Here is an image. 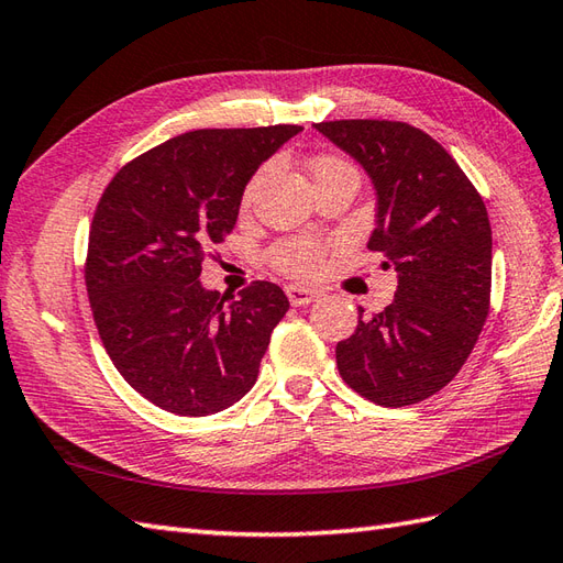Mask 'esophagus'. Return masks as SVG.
<instances>
[{
    "label": "esophagus",
    "instance_id": "34e87169",
    "mask_svg": "<svg viewBox=\"0 0 563 563\" xmlns=\"http://www.w3.org/2000/svg\"><path fill=\"white\" fill-rule=\"evenodd\" d=\"M285 292H287V297H290L292 307H307L319 299L317 290H311V287H302V285H287Z\"/></svg>",
    "mask_w": 563,
    "mask_h": 563
}]
</instances>
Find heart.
Segmentation results:
<instances>
[{"mask_svg": "<svg viewBox=\"0 0 563 563\" xmlns=\"http://www.w3.org/2000/svg\"><path fill=\"white\" fill-rule=\"evenodd\" d=\"M335 167H350L347 163L338 161V158H319L313 161L311 165V175H321L325 169H335ZM256 181L254 179L250 187L244 191V201L252 199V194L256 189ZM321 254H323V246L313 240H290V242H283L278 244L276 250H273L271 258L273 264H276L283 273L287 276H297V278H307L311 273H317L319 264H321Z\"/></svg>", "mask_w": 563, "mask_h": 563, "instance_id": "b5f03b06", "label": "heart"}]
</instances>
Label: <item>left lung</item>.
Returning a JSON list of instances; mask_svg holds the SVG:
<instances>
[{
    "label": "left lung",
    "instance_id": "obj_1",
    "mask_svg": "<svg viewBox=\"0 0 563 563\" xmlns=\"http://www.w3.org/2000/svg\"><path fill=\"white\" fill-rule=\"evenodd\" d=\"M362 165L376 191L367 246L398 271L394 302L357 321L335 347L338 372L360 396L402 408L446 386L489 313L487 208L446 148L405 122L313 124ZM364 311V309H360Z\"/></svg>",
    "mask_w": 563,
    "mask_h": 563
}]
</instances>
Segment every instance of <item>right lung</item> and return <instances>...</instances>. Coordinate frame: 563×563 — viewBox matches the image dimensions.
<instances>
[{
	"instance_id": "right-lung-1",
	"label": "right lung",
	"mask_w": 563,
	"mask_h": 563,
	"mask_svg": "<svg viewBox=\"0 0 563 563\" xmlns=\"http://www.w3.org/2000/svg\"><path fill=\"white\" fill-rule=\"evenodd\" d=\"M299 132L181 134L124 165L102 194L86 258L90 309L117 372L167 412L216 415L256 384L290 302L276 283L256 280L225 305L199 276L208 246L238 222L256 169Z\"/></svg>"
}]
</instances>
